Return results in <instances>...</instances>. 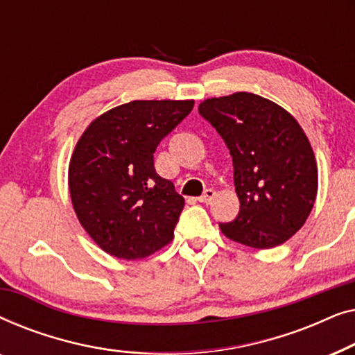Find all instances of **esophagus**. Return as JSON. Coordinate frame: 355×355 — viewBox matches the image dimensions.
<instances>
[{"label": "esophagus", "mask_w": 355, "mask_h": 355, "mask_svg": "<svg viewBox=\"0 0 355 355\" xmlns=\"http://www.w3.org/2000/svg\"><path fill=\"white\" fill-rule=\"evenodd\" d=\"M215 196H216V192L213 191V189H207V191L203 192V196L198 197V202L207 203V205H208V203H211V200L215 198Z\"/></svg>", "instance_id": "esophagus-1"}]
</instances>
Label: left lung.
I'll return each mask as SVG.
<instances>
[{
  "label": "left lung",
  "mask_w": 355,
  "mask_h": 355,
  "mask_svg": "<svg viewBox=\"0 0 355 355\" xmlns=\"http://www.w3.org/2000/svg\"><path fill=\"white\" fill-rule=\"evenodd\" d=\"M198 113L225 140L234 166L241 208L221 232L254 249L284 244L307 221L318 191L317 159L297 119L249 92L203 100Z\"/></svg>",
  "instance_id": "1"
}]
</instances>
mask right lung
Wrapping results in <instances>:
<instances>
[{"mask_svg":"<svg viewBox=\"0 0 355 355\" xmlns=\"http://www.w3.org/2000/svg\"><path fill=\"white\" fill-rule=\"evenodd\" d=\"M192 108L193 100H134L105 111L77 140L72 207L106 254L140 260L173 241L184 197L155 171L153 153Z\"/></svg>","mask_w":355,"mask_h":355,"instance_id":"right-lung-1","label":"right lung"}]
</instances>
